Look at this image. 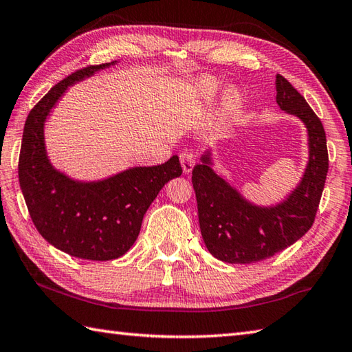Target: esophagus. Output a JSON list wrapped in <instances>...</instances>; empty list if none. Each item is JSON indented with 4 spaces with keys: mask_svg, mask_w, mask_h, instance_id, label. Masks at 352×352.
Masks as SVG:
<instances>
[{
    "mask_svg": "<svg viewBox=\"0 0 352 352\" xmlns=\"http://www.w3.org/2000/svg\"><path fill=\"white\" fill-rule=\"evenodd\" d=\"M180 163L184 174H189L192 168L195 166V155L190 153V151H183L180 154Z\"/></svg>",
    "mask_w": 352,
    "mask_h": 352,
    "instance_id": "esophagus-1",
    "label": "esophagus"
}]
</instances>
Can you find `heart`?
<instances>
[{"label":"heart","mask_w":352,"mask_h":352,"mask_svg":"<svg viewBox=\"0 0 352 352\" xmlns=\"http://www.w3.org/2000/svg\"><path fill=\"white\" fill-rule=\"evenodd\" d=\"M217 89H218V80L217 79L209 78V79H206L203 82V91H204V94L212 96V94L217 93ZM238 100H239V94H238L236 89H229V91L226 93V102H227V105H229V107L235 105Z\"/></svg>","instance_id":"b5f03b06"}]
</instances>
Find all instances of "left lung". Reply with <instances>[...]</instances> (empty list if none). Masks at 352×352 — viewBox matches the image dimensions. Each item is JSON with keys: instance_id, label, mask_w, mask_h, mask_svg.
I'll return each mask as SVG.
<instances>
[{"instance_id": "8db88e82", "label": "left lung", "mask_w": 352, "mask_h": 352, "mask_svg": "<svg viewBox=\"0 0 352 352\" xmlns=\"http://www.w3.org/2000/svg\"><path fill=\"white\" fill-rule=\"evenodd\" d=\"M276 102L296 116L308 131V163L296 189L276 206H258L245 199L212 169L206 151L192 170L198 221L204 244L229 264L259 263L294 244L311 229L328 174L327 135L322 122L284 76H276Z\"/></svg>"}]
</instances>
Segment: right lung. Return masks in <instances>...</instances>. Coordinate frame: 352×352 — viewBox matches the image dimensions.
<instances>
[{"instance_id": "right-lung-1", "label": "right lung", "mask_w": 352, "mask_h": 352, "mask_svg": "<svg viewBox=\"0 0 352 352\" xmlns=\"http://www.w3.org/2000/svg\"><path fill=\"white\" fill-rule=\"evenodd\" d=\"M116 64L89 65L54 85L27 116L18 175L30 218L45 241L74 258L111 261L140 233L144 213L169 180L182 175L177 155L157 166H135L98 182L73 180L48 160L44 125L68 87Z\"/></svg>"}]
</instances>
